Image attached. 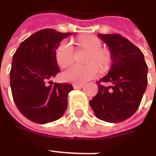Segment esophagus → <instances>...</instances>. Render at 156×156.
<instances>
[{"mask_svg": "<svg viewBox=\"0 0 156 156\" xmlns=\"http://www.w3.org/2000/svg\"><path fill=\"white\" fill-rule=\"evenodd\" d=\"M84 86L83 83H73V87L74 89H78V88H82Z\"/></svg>", "mask_w": 156, "mask_h": 156, "instance_id": "34e87169", "label": "esophagus"}]
</instances>
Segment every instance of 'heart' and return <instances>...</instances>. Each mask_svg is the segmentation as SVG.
<instances>
[{
	"instance_id": "obj_1",
	"label": "heart",
	"mask_w": 156,
	"mask_h": 156,
	"mask_svg": "<svg viewBox=\"0 0 156 156\" xmlns=\"http://www.w3.org/2000/svg\"><path fill=\"white\" fill-rule=\"evenodd\" d=\"M78 47L89 52L87 59V66H81L73 65L62 74L67 82L83 83L95 78L99 73V67L105 72L111 68L112 63L111 53L103 49L102 41L94 35H82L77 41ZM56 63L61 67L69 66L73 61L74 48L69 42H62L56 48L55 52Z\"/></svg>"
}]
</instances>
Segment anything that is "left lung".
Wrapping results in <instances>:
<instances>
[{
    "label": "left lung",
    "instance_id": "8db88e82",
    "mask_svg": "<svg viewBox=\"0 0 156 156\" xmlns=\"http://www.w3.org/2000/svg\"><path fill=\"white\" fill-rule=\"evenodd\" d=\"M98 36L110 48L112 66L96 82L97 95L89 103L98 118L117 123L130 117L140 105L147 85V65L142 51L120 34Z\"/></svg>",
    "mask_w": 156,
    "mask_h": 156
}]
</instances>
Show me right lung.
I'll use <instances>...</instances> for the list:
<instances>
[{"label":"right lung","instance_id":"add662e5","mask_svg":"<svg viewBox=\"0 0 156 156\" xmlns=\"http://www.w3.org/2000/svg\"><path fill=\"white\" fill-rule=\"evenodd\" d=\"M70 35L43 29L21 43L13 54L9 73L13 99L21 113L33 122L56 121L67 108L68 93L73 86L52 84L49 80L60 72L55 57L56 48Z\"/></svg>","mask_w":156,"mask_h":156}]
</instances>
